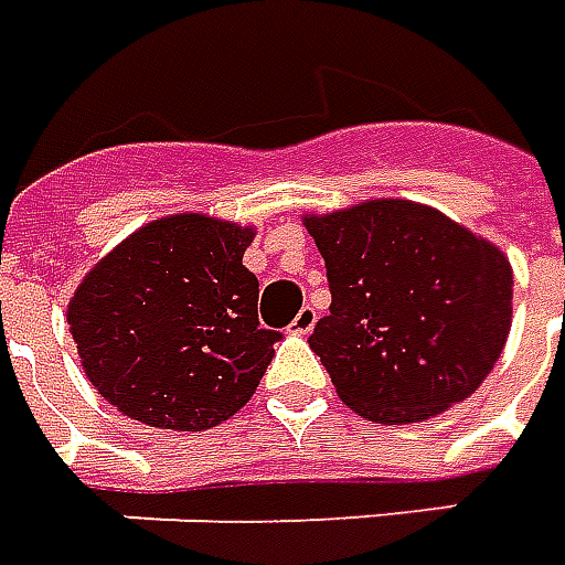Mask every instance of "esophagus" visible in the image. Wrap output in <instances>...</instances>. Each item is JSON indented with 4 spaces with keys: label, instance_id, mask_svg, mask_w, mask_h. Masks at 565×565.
Returning <instances> with one entry per match:
<instances>
[{
    "label": "esophagus",
    "instance_id": "1",
    "mask_svg": "<svg viewBox=\"0 0 565 565\" xmlns=\"http://www.w3.org/2000/svg\"><path fill=\"white\" fill-rule=\"evenodd\" d=\"M316 319H319V313H316V307H301V313L295 316L291 319V326H289V334H310L316 326Z\"/></svg>",
    "mask_w": 565,
    "mask_h": 565
}]
</instances>
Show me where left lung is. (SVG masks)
<instances>
[{
	"label": "left lung",
	"mask_w": 565,
	"mask_h": 565,
	"mask_svg": "<svg viewBox=\"0 0 565 565\" xmlns=\"http://www.w3.org/2000/svg\"><path fill=\"white\" fill-rule=\"evenodd\" d=\"M307 231L331 289L310 350L359 417L419 423L481 386L511 328L502 252L407 200H367Z\"/></svg>",
	"instance_id": "8db88e82"
}]
</instances>
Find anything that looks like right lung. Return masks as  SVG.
I'll return each instance as SVG.
<instances>
[{
    "mask_svg": "<svg viewBox=\"0 0 565 565\" xmlns=\"http://www.w3.org/2000/svg\"><path fill=\"white\" fill-rule=\"evenodd\" d=\"M249 243L252 227L170 215L84 276L70 328L106 402L173 431L218 426L249 402L282 338L258 322Z\"/></svg>",
    "mask_w": 565,
    "mask_h": 565,
    "instance_id": "1",
    "label": "right lung"
}]
</instances>
